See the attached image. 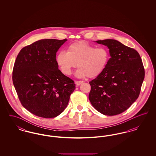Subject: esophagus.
Returning a JSON list of instances; mask_svg holds the SVG:
<instances>
[{"label": "esophagus", "mask_w": 156, "mask_h": 156, "mask_svg": "<svg viewBox=\"0 0 156 156\" xmlns=\"http://www.w3.org/2000/svg\"><path fill=\"white\" fill-rule=\"evenodd\" d=\"M83 82V81H75V84L77 86H79L80 85H81Z\"/></svg>", "instance_id": "esophagus-1"}]
</instances>
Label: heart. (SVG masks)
I'll list each match as a JSON object with an SVG mask.
<instances>
[{"label": "heart", "mask_w": 156, "mask_h": 156, "mask_svg": "<svg viewBox=\"0 0 156 156\" xmlns=\"http://www.w3.org/2000/svg\"><path fill=\"white\" fill-rule=\"evenodd\" d=\"M109 52L105 47H98L85 41L75 42L68 46L67 52L59 51L56 62L62 73L66 75L79 68L76 75L79 78H95L101 74L108 65Z\"/></svg>", "instance_id": "obj_1"}]
</instances>
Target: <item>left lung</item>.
<instances>
[{
	"label": "left lung",
	"mask_w": 156,
	"mask_h": 156,
	"mask_svg": "<svg viewBox=\"0 0 156 156\" xmlns=\"http://www.w3.org/2000/svg\"><path fill=\"white\" fill-rule=\"evenodd\" d=\"M96 42L108 47L111 58L102 73L89 82V101L105 115H119L139 96L145 74L141 57L136 50L116 40Z\"/></svg>",
	"instance_id": "8db88e82"
}]
</instances>
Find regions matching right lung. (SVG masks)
Instances as JSON below:
<instances>
[{
	"label": "right lung",
	"instance_id": "add662e5",
	"mask_svg": "<svg viewBox=\"0 0 156 156\" xmlns=\"http://www.w3.org/2000/svg\"><path fill=\"white\" fill-rule=\"evenodd\" d=\"M67 39H43L23 47L15 61L12 80L23 106L36 116L53 118L66 108L75 89L63 74L56 52Z\"/></svg>",
	"mask_w": 156,
	"mask_h": 156
}]
</instances>
